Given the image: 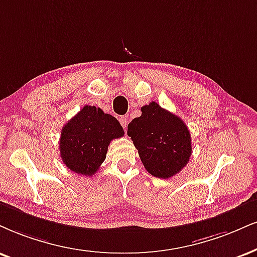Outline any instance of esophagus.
Here are the masks:
<instances>
[{"label":"esophagus","mask_w":257,"mask_h":257,"mask_svg":"<svg viewBox=\"0 0 257 257\" xmlns=\"http://www.w3.org/2000/svg\"><path fill=\"white\" fill-rule=\"evenodd\" d=\"M119 121H120V123H121V126L123 127V130L126 128V126H127V116H125V115H122V116H120L119 118Z\"/></svg>","instance_id":"1"}]
</instances>
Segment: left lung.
Wrapping results in <instances>:
<instances>
[{
  "instance_id": "left-lung-1",
  "label": "left lung",
  "mask_w": 257,
  "mask_h": 257,
  "mask_svg": "<svg viewBox=\"0 0 257 257\" xmlns=\"http://www.w3.org/2000/svg\"><path fill=\"white\" fill-rule=\"evenodd\" d=\"M141 110L142 115L128 123L127 135L148 173L169 179L188 163L192 155L191 132L181 118L155 101Z\"/></svg>"
}]
</instances>
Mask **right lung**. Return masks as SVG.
<instances>
[{
    "label": "right lung",
    "instance_id": "add662e5",
    "mask_svg": "<svg viewBox=\"0 0 257 257\" xmlns=\"http://www.w3.org/2000/svg\"><path fill=\"white\" fill-rule=\"evenodd\" d=\"M122 136V126L113 115L95 106H84L62 128L63 163L80 175H94L106 158L110 141Z\"/></svg>",
    "mask_w": 257,
    "mask_h": 257
}]
</instances>
